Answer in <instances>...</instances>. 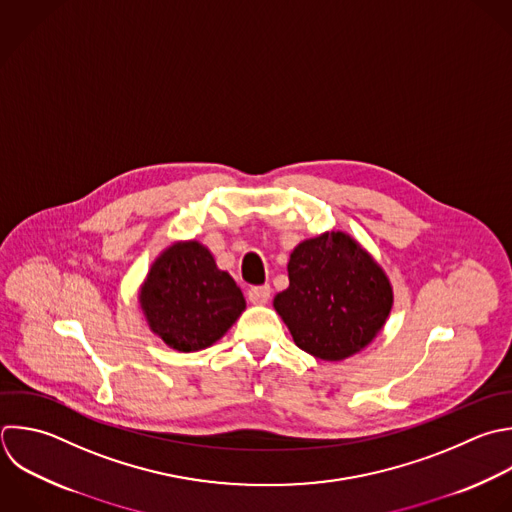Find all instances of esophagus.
<instances>
[{"instance_id":"1","label":"esophagus","mask_w":512,"mask_h":512,"mask_svg":"<svg viewBox=\"0 0 512 512\" xmlns=\"http://www.w3.org/2000/svg\"><path fill=\"white\" fill-rule=\"evenodd\" d=\"M248 300H250L252 304H258V306L266 304V302L270 300V286H268V284H264V286H252V288L248 290Z\"/></svg>"}]
</instances>
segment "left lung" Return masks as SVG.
<instances>
[{"label": "left lung", "instance_id": "8db88e82", "mask_svg": "<svg viewBox=\"0 0 512 512\" xmlns=\"http://www.w3.org/2000/svg\"><path fill=\"white\" fill-rule=\"evenodd\" d=\"M290 286L274 308L304 352L344 360L372 342L392 308V286L372 256L348 234L304 240L288 262Z\"/></svg>", "mask_w": 512, "mask_h": 512}]
</instances>
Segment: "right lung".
Returning <instances> with one entry per match:
<instances>
[{
    "instance_id": "right-lung-1",
    "label": "right lung",
    "mask_w": 512,
    "mask_h": 512,
    "mask_svg": "<svg viewBox=\"0 0 512 512\" xmlns=\"http://www.w3.org/2000/svg\"><path fill=\"white\" fill-rule=\"evenodd\" d=\"M140 304L152 332L180 352L212 346L246 308L232 276L194 240L170 246L152 264Z\"/></svg>"
}]
</instances>
